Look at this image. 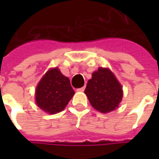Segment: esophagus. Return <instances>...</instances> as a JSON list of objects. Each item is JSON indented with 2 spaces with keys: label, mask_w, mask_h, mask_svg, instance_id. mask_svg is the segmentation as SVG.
<instances>
[{
  "label": "esophagus",
  "mask_w": 159,
  "mask_h": 159,
  "mask_svg": "<svg viewBox=\"0 0 159 159\" xmlns=\"http://www.w3.org/2000/svg\"><path fill=\"white\" fill-rule=\"evenodd\" d=\"M85 90V87H81V88H78V89H77V92H83Z\"/></svg>",
  "instance_id": "obj_1"
}]
</instances>
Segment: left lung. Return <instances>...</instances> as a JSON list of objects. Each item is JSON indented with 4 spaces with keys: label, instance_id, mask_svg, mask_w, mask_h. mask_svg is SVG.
Returning <instances> with one entry per match:
<instances>
[{
    "label": "left lung",
    "instance_id": "8db88e82",
    "mask_svg": "<svg viewBox=\"0 0 159 159\" xmlns=\"http://www.w3.org/2000/svg\"><path fill=\"white\" fill-rule=\"evenodd\" d=\"M85 94L93 108L102 113H108L118 107L122 101L123 90L111 70L99 67L87 82Z\"/></svg>",
    "mask_w": 159,
    "mask_h": 159
}]
</instances>
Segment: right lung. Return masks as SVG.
Returning <instances> with one entry per match:
<instances>
[{
	"mask_svg": "<svg viewBox=\"0 0 159 159\" xmlns=\"http://www.w3.org/2000/svg\"><path fill=\"white\" fill-rule=\"evenodd\" d=\"M74 93L68 77L57 67L51 68L36 87V104L46 113H58L64 110Z\"/></svg>",
	"mask_w": 159,
	"mask_h": 159,
	"instance_id": "obj_1",
	"label": "right lung"
}]
</instances>
